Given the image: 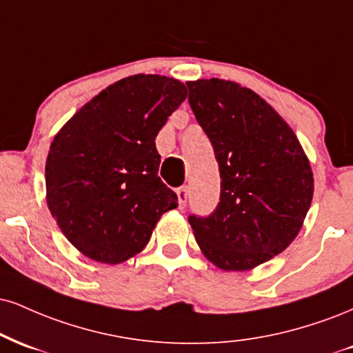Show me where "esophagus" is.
Instances as JSON below:
<instances>
[{
	"mask_svg": "<svg viewBox=\"0 0 353 353\" xmlns=\"http://www.w3.org/2000/svg\"><path fill=\"white\" fill-rule=\"evenodd\" d=\"M177 194V199H179V205L181 209H184L185 203H188V197H189V188L188 185H182V188H179L176 190Z\"/></svg>",
	"mask_w": 353,
	"mask_h": 353,
	"instance_id": "esophagus-1",
	"label": "esophagus"
}]
</instances>
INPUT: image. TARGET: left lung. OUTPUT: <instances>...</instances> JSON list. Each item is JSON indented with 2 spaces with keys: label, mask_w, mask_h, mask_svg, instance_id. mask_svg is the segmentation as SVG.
<instances>
[{
  "label": "left lung",
  "mask_w": 353,
  "mask_h": 353,
  "mask_svg": "<svg viewBox=\"0 0 353 353\" xmlns=\"http://www.w3.org/2000/svg\"><path fill=\"white\" fill-rule=\"evenodd\" d=\"M188 88L222 179L215 210L189 215V223L215 266L252 270L299 233L312 201L311 165L288 123L250 88L220 79L188 82Z\"/></svg>",
  "instance_id": "8db88e82"
}]
</instances>
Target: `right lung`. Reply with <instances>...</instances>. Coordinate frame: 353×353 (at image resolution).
I'll use <instances>...</instances> for the list:
<instances>
[{"label":"right lung","instance_id":"add662e5","mask_svg":"<svg viewBox=\"0 0 353 353\" xmlns=\"http://www.w3.org/2000/svg\"><path fill=\"white\" fill-rule=\"evenodd\" d=\"M188 97L163 75L101 90L55 134L46 164L50 214L85 256L118 265L146 246L177 195L158 177L156 136Z\"/></svg>","mask_w":353,"mask_h":353}]
</instances>
